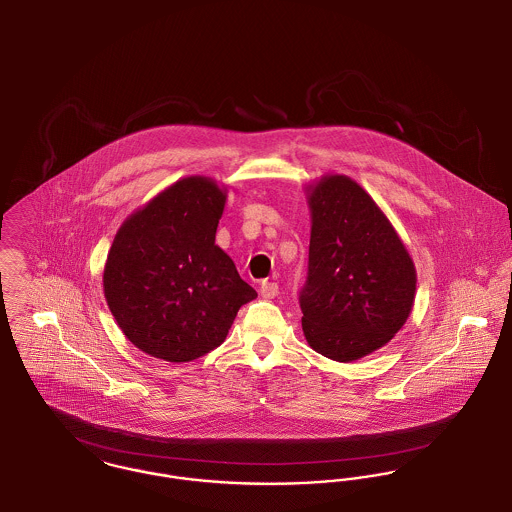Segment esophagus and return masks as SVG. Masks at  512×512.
Segmentation results:
<instances>
[{"label": "esophagus", "mask_w": 512, "mask_h": 512, "mask_svg": "<svg viewBox=\"0 0 512 512\" xmlns=\"http://www.w3.org/2000/svg\"><path fill=\"white\" fill-rule=\"evenodd\" d=\"M277 293H279L277 283H273V281H262V285H260V295H262L264 299H273V297H277Z\"/></svg>", "instance_id": "34e87169"}]
</instances>
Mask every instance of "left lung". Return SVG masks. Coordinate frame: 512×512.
Segmentation results:
<instances>
[{
    "label": "left lung",
    "instance_id": "1",
    "mask_svg": "<svg viewBox=\"0 0 512 512\" xmlns=\"http://www.w3.org/2000/svg\"><path fill=\"white\" fill-rule=\"evenodd\" d=\"M305 196L303 332L316 353L351 363L384 347L406 324L415 264L386 213L353 178L324 174L305 186Z\"/></svg>",
    "mask_w": 512,
    "mask_h": 512
}]
</instances>
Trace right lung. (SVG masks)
Instances as JSON below:
<instances>
[{
  "instance_id": "add662e5",
  "label": "right lung",
  "mask_w": 512,
  "mask_h": 512,
  "mask_svg": "<svg viewBox=\"0 0 512 512\" xmlns=\"http://www.w3.org/2000/svg\"><path fill=\"white\" fill-rule=\"evenodd\" d=\"M225 204V184L194 174L120 225L104 264V299L139 351L194 361L219 347L239 308L258 297L215 244Z\"/></svg>"
}]
</instances>
